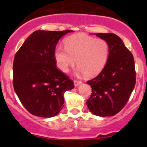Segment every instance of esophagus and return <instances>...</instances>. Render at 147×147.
I'll list each match as a JSON object with an SVG mask.
<instances>
[{
	"mask_svg": "<svg viewBox=\"0 0 147 147\" xmlns=\"http://www.w3.org/2000/svg\"><path fill=\"white\" fill-rule=\"evenodd\" d=\"M74 85L76 87L78 86V85H80V84H82V81H80V80H74Z\"/></svg>",
	"mask_w": 147,
	"mask_h": 147,
	"instance_id": "esophagus-1",
	"label": "esophagus"
}]
</instances>
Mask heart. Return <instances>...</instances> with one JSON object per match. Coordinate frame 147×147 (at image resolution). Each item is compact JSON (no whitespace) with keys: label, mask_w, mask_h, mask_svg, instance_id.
I'll list each match as a JSON object with an SVG mask.
<instances>
[{"label":"heart","mask_w":147,"mask_h":147,"mask_svg":"<svg viewBox=\"0 0 147 147\" xmlns=\"http://www.w3.org/2000/svg\"><path fill=\"white\" fill-rule=\"evenodd\" d=\"M65 47L54 49L56 64L67 73L76 65L79 71L88 77L96 76L103 70L109 57V44L103 39H95L85 34H76L64 40Z\"/></svg>","instance_id":"1"}]
</instances>
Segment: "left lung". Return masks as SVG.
<instances>
[{"instance_id":"left-lung-1","label":"left lung","mask_w":147,"mask_h":147,"mask_svg":"<svg viewBox=\"0 0 147 147\" xmlns=\"http://www.w3.org/2000/svg\"><path fill=\"white\" fill-rule=\"evenodd\" d=\"M96 35L107 41L110 52L103 70L93 80L87 82L92 88L87 106L94 115L113 116L124 108L135 88L134 58L121 39L115 34Z\"/></svg>"}]
</instances>
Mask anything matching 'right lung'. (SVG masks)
Here are the masks:
<instances>
[{
  "label": "right lung",
  "instance_id": "right-lung-1",
  "mask_svg": "<svg viewBox=\"0 0 147 147\" xmlns=\"http://www.w3.org/2000/svg\"><path fill=\"white\" fill-rule=\"evenodd\" d=\"M74 31L34 32L15 54L13 86L30 113L55 116L63 107L64 93L74 88L73 80L57 67L54 49L59 39Z\"/></svg>",
  "mask_w": 147,
  "mask_h": 147
}]
</instances>
